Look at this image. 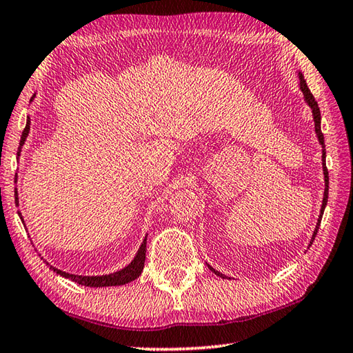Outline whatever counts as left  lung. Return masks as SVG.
Masks as SVG:
<instances>
[{"instance_id": "8db88e82", "label": "left lung", "mask_w": 353, "mask_h": 353, "mask_svg": "<svg viewBox=\"0 0 353 353\" xmlns=\"http://www.w3.org/2000/svg\"><path fill=\"white\" fill-rule=\"evenodd\" d=\"M299 77H300V90H301V92H303L306 103H307L309 106H311V110H312L314 123H315V132H317L319 141H320V145H321V148H323V174H325V196H323V204H321V210H320V216H319L317 227H315V232H314V234H312V239H311V245H312V242H314V239H315V236H317V232H319L320 222H321V218H323V212H325V207H326V204H327V195H329V172H327V168H326V149H325V137H323V132H321V116H320V108H319V103L315 102V99H314V96H312L311 90L307 88V85H306V81H305L303 74L299 73ZM208 268H210V270H212L216 276H219V277H222V279H227V276L222 274V272L216 271V270L212 268V267H208Z\"/></svg>"}]
</instances>
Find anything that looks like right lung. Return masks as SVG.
Masks as SVG:
<instances>
[{"label":"right lung","instance_id":"add662e5","mask_svg":"<svg viewBox=\"0 0 353 353\" xmlns=\"http://www.w3.org/2000/svg\"><path fill=\"white\" fill-rule=\"evenodd\" d=\"M33 99V97H32ZM28 131H30V119H27V125L23 131V135H21V146L24 145V141L28 135ZM21 152V148L18 150V154ZM15 201L18 204V192L15 190ZM21 216V214H19ZM23 219V216H21ZM145 259H146V237L143 241L141 247L137 251V254L134 257V261L125 267L123 270H120L117 272H112V274H106V276H76V274H68L65 271H61L54 267H50L53 271H56L57 274L73 280V282L83 285V286H90V288H102V286H120L132 282L137 277L141 274L143 267H145ZM48 265V263H47Z\"/></svg>","mask_w":353,"mask_h":353}]
</instances>
